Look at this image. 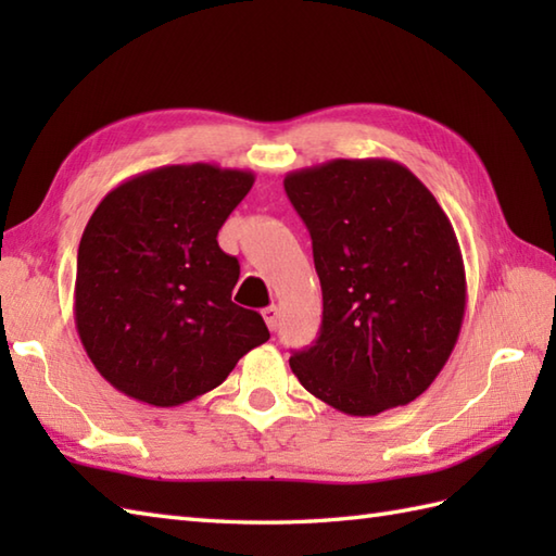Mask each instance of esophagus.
Listing matches in <instances>:
<instances>
[{
	"label": "esophagus",
	"instance_id": "1",
	"mask_svg": "<svg viewBox=\"0 0 556 556\" xmlns=\"http://www.w3.org/2000/svg\"><path fill=\"white\" fill-rule=\"evenodd\" d=\"M263 317H265V325L275 332V329L279 327V308L277 305H267V308L263 311Z\"/></svg>",
	"mask_w": 556,
	"mask_h": 556
}]
</instances>
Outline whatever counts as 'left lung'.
<instances>
[{
  "label": "left lung",
  "instance_id": "8db88e82",
  "mask_svg": "<svg viewBox=\"0 0 556 556\" xmlns=\"http://www.w3.org/2000/svg\"><path fill=\"white\" fill-rule=\"evenodd\" d=\"M313 239L323 327L289 358L299 382L349 416L406 406L452 356L466 269L452 222L394 160H329L289 172Z\"/></svg>",
  "mask_w": 556,
  "mask_h": 556
}]
</instances>
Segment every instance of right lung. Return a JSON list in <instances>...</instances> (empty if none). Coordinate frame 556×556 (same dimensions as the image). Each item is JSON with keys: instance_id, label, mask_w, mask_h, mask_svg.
I'll return each mask as SVG.
<instances>
[{"instance_id": "1", "label": "right lung", "mask_w": 556, "mask_h": 556, "mask_svg": "<svg viewBox=\"0 0 556 556\" xmlns=\"http://www.w3.org/2000/svg\"><path fill=\"white\" fill-rule=\"evenodd\" d=\"M255 174L169 164L119 184L80 236L74 315L80 344L122 394L181 406L219 387L269 339L231 301L239 260L217 243Z\"/></svg>"}]
</instances>
